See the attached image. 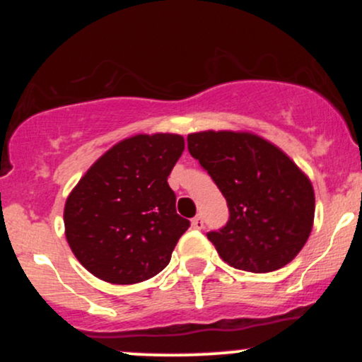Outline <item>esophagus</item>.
<instances>
[{"label":"esophagus","mask_w":362,"mask_h":362,"mask_svg":"<svg viewBox=\"0 0 362 362\" xmlns=\"http://www.w3.org/2000/svg\"><path fill=\"white\" fill-rule=\"evenodd\" d=\"M192 226L195 230H202V228H204V219H202V216H195L192 219Z\"/></svg>","instance_id":"34e87169"}]
</instances>
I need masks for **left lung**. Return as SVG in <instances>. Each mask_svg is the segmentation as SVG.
<instances>
[{
	"instance_id": "left-lung-1",
	"label": "left lung",
	"mask_w": 362,
	"mask_h": 362,
	"mask_svg": "<svg viewBox=\"0 0 362 362\" xmlns=\"http://www.w3.org/2000/svg\"><path fill=\"white\" fill-rule=\"evenodd\" d=\"M187 146L226 199L230 218L207 233L219 257L255 274L289 264L313 226L308 177L279 148L248 132H195Z\"/></svg>"
}]
</instances>
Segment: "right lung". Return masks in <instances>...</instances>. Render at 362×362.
I'll return each instance as SVG.
<instances>
[{"mask_svg": "<svg viewBox=\"0 0 362 362\" xmlns=\"http://www.w3.org/2000/svg\"><path fill=\"white\" fill-rule=\"evenodd\" d=\"M178 134H139L109 149L64 206L66 238L98 279L134 284L163 271L189 219L167 178L184 151Z\"/></svg>", "mask_w": 362, "mask_h": 362, "instance_id": "1", "label": "right lung"}]
</instances>
